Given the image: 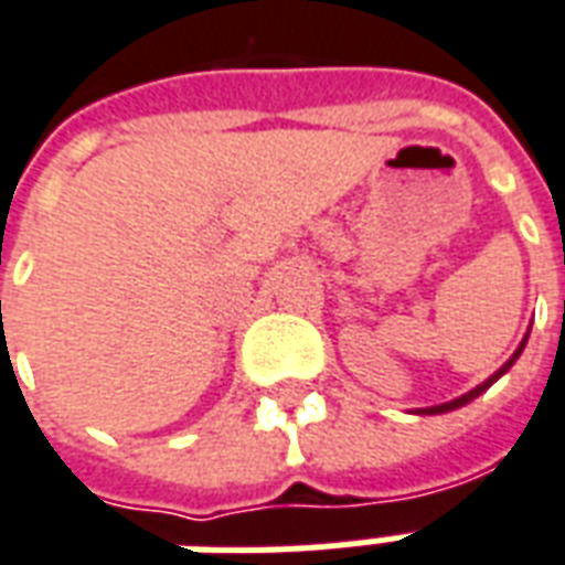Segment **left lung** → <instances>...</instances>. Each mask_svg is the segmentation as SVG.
Segmentation results:
<instances>
[{"label": "left lung", "mask_w": 565, "mask_h": 565, "mask_svg": "<svg viewBox=\"0 0 565 565\" xmlns=\"http://www.w3.org/2000/svg\"><path fill=\"white\" fill-rule=\"evenodd\" d=\"M527 338H530V332H527V335H524V338H521V344H518V350H515V353H512V356L505 359L503 365L497 367L494 374H491V377L484 380V383H479V386H476V388H470V392H463L461 398H452V401H446V404H434V407H422L419 413H428V416H434V413H449V411H458V407H463V404H470V401H473V398H479V395H482L484 388H491V386H494L497 380L503 377L505 371H509V367L515 365V359L521 356V353H524V344H527Z\"/></svg>", "instance_id": "8db88e82"}]
</instances>
